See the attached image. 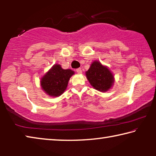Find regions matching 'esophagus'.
I'll return each instance as SVG.
<instances>
[{
    "label": "esophagus",
    "instance_id": "obj_1",
    "mask_svg": "<svg viewBox=\"0 0 156 156\" xmlns=\"http://www.w3.org/2000/svg\"><path fill=\"white\" fill-rule=\"evenodd\" d=\"M76 72H77L78 73H82V69H81V68H78V69H76Z\"/></svg>",
    "mask_w": 156,
    "mask_h": 156
}]
</instances>
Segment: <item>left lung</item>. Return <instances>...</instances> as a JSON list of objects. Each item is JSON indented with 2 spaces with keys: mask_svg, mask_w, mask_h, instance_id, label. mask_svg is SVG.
I'll return each instance as SVG.
<instances>
[{
  "mask_svg": "<svg viewBox=\"0 0 156 156\" xmlns=\"http://www.w3.org/2000/svg\"><path fill=\"white\" fill-rule=\"evenodd\" d=\"M86 76L91 86L100 91L109 90L114 83L112 72L98 61L93 62L86 72Z\"/></svg>",
  "mask_w": 156,
  "mask_h": 156,
  "instance_id": "1",
  "label": "left lung"
}]
</instances>
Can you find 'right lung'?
Wrapping results in <instances>:
<instances>
[{"mask_svg":"<svg viewBox=\"0 0 156 156\" xmlns=\"http://www.w3.org/2000/svg\"><path fill=\"white\" fill-rule=\"evenodd\" d=\"M74 72L63 69L60 65H55L41 79V87L47 95L57 97L67 88L68 82Z\"/></svg>","mask_w":156,"mask_h":156,"instance_id":"1","label":"right lung"}]
</instances>
